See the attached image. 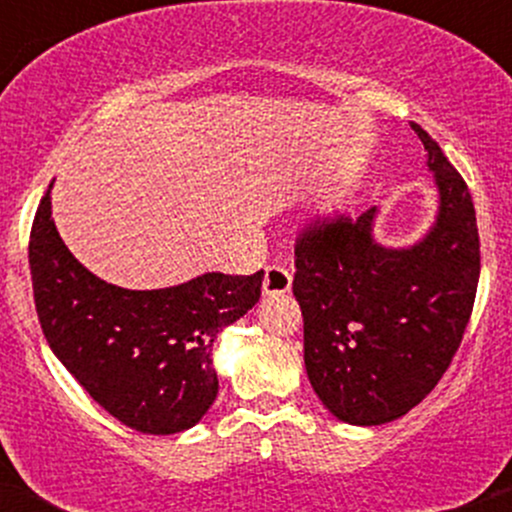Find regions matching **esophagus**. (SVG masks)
<instances>
[{"mask_svg": "<svg viewBox=\"0 0 512 512\" xmlns=\"http://www.w3.org/2000/svg\"><path fill=\"white\" fill-rule=\"evenodd\" d=\"M291 289V272L282 265H269L265 269V284H262V291L265 296H279L286 294Z\"/></svg>", "mask_w": 512, "mask_h": 512, "instance_id": "34e87169", "label": "esophagus"}]
</instances>
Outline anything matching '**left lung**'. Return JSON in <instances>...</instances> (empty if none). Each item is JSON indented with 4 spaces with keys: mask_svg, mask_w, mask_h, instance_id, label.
<instances>
[{
    "mask_svg": "<svg viewBox=\"0 0 512 512\" xmlns=\"http://www.w3.org/2000/svg\"><path fill=\"white\" fill-rule=\"evenodd\" d=\"M440 189L435 226L408 250L372 238L376 206L316 218L294 245L303 362L335 418L381 425L418 406L462 345L481 272L471 194L437 140L411 123Z\"/></svg>",
    "mask_w": 512,
    "mask_h": 512,
    "instance_id": "8db88e82",
    "label": "left lung"
}]
</instances>
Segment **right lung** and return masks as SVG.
Here are the masks:
<instances>
[{"mask_svg": "<svg viewBox=\"0 0 512 512\" xmlns=\"http://www.w3.org/2000/svg\"><path fill=\"white\" fill-rule=\"evenodd\" d=\"M50 187L28 240L33 301L50 350L128 428H192L218 396L213 340L260 301L265 272H211L155 291L106 284L65 247L50 218Z\"/></svg>", "mask_w": 512, "mask_h": 512, "instance_id": "obj_1", "label": "right lung"}]
</instances>
